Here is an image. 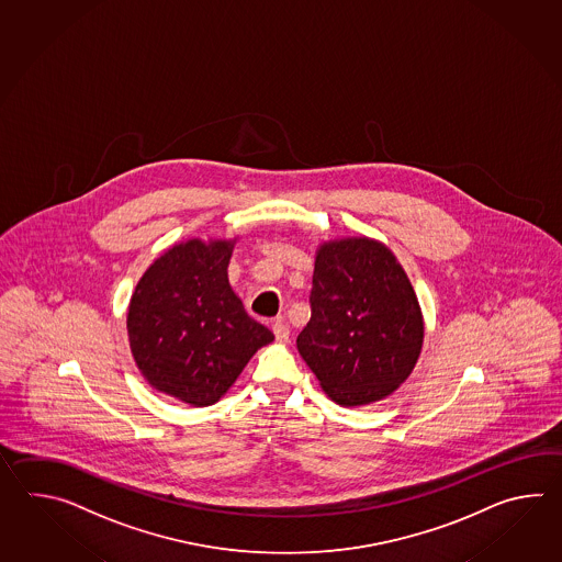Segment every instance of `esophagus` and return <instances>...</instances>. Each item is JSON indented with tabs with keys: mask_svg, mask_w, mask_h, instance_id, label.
Returning a JSON list of instances; mask_svg holds the SVG:
<instances>
[{
	"mask_svg": "<svg viewBox=\"0 0 562 562\" xmlns=\"http://www.w3.org/2000/svg\"><path fill=\"white\" fill-rule=\"evenodd\" d=\"M273 334H276V339L279 344H286L289 341V327L281 319H277L273 323Z\"/></svg>",
	"mask_w": 562,
	"mask_h": 562,
	"instance_id": "1",
	"label": "esophagus"
}]
</instances>
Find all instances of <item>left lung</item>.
Returning <instances> with one entry per match:
<instances>
[{
    "label": "left lung",
    "mask_w": 562,
    "mask_h": 562,
    "mask_svg": "<svg viewBox=\"0 0 562 562\" xmlns=\"http://www.w3.org/2000/svg\"><path fill=\"white\" fill-rule=\"evenodd\" d=\"M310 305L299 353L339 406L378 402L406 382L424 325L409 279L382 243L363 237L323 245Z\"/></svg>",
    "instance_id": "left-lung-1"
}]
</instances>
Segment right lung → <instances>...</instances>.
I'll list each match as a JSON object with an SVG mask.
<instances>
[{"label":"right lung","instance_id":"1","mask_svg":"<svg viewBox=\"0 0 562 562\" xmlns=\"http://www.w3.org/2000/svg\"><path fill=\"white\" fill-rule=\"evenodd\" d=\"M228 240L192 239L158 257L138 281L128 337L138 370L158 392L211 406L273 334L247 315L228 285Z\"/></svg>","mask_w":562,"mask_h":562}]
</instances>
